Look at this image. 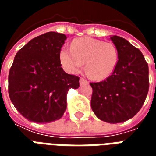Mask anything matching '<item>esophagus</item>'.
Masks as SVG:
<instances>
[{
	"instance_id": "1",
	"label": "esophagus",
	"mask_w": 156,
	"mask_h": 156,
	"mask_svg": "<svg viewBox=\"0 0 156 156\" xmlns=\"http://www.w3.org/2000/svg\"><path fill=\"white\" fill-rule=\"evenodd\" d=\"M79 83H80V85H81V86H83V85L88 84V82L87 81L86 79H84V78H80V80H79Z\"/></svg>"
}]
</instances>
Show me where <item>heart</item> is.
I'll return each instance as SVG.
<instances>
[{"instance_id": "b5f03b06", "label": "heart", "mask_w": 156, "mask_h": 156, "mask_svg": "<svg viewBox=\"0 0 156 156\" xmlns=\"http://www.w3.org/2000/svg\"><path fill=\"white\" fill-rule=\"evenodd\" d=\"M60 61L70 73H79L85 62L87 74L94 80L101 81L115 71L119 62V51L111 42L79 37L73 41L71 49L62 48Z\"/></svg>"}]
</instances>
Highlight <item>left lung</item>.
<instances>
[{"label":"left lung","instance_id":"8db88e82","mask_svg":"<svg viewBox=\"0 0 156 156\" xmlns=\"http://www.w3.org/2000/svg\"><path fill=\"white\" fill-rule=\"evenodd\" d=\"M119 51L114 73L105 80L90 83L91 107L101 120L117 124L133 118L143 106L149 91V68L144 56L127 40L112 36Z\"/></svg>","mask_w":156,"mask_h":156}]
</instances>
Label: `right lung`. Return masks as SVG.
Listing matches in <instances>:
<instances>
[{
	"label": "right lung",
	"instance_id": "obj_1",
	"mask_svg": "<svg viewBox=\"0 0 156 156\" xmlns=\"http://www.w3.org/2000/svg\"><path fill=\"white\" fill-rule=\"evenodd\" d=\"M67 37L49 32L32 39L16 55L9 72L8 93L15 108L28 120L50 123L67 108V94L79 78L63 71L60 51Z\"/></svg>",
	"mask_w": 156,
	"mask_h": 156
}]
</instances>
